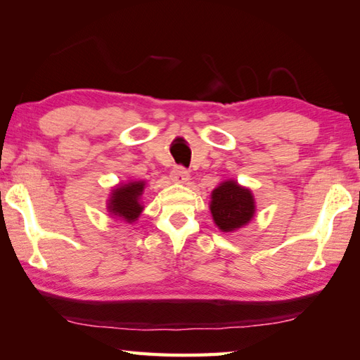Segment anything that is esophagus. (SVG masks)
Here are the masks:
<instances>
[{"label": "esophagus", "mask_w": 360, "mask_h": 360, "mask_svg": "<svg viewBox=\"0 0 360 360\" xmlns=\"http://www.w3.org/2000/svg\"><path fill=\"white\" fill-rule=\"evenodd\" d=\"M169 178H172V181L176 182V184H187V182L191 181V174H188L182 167H176L172 174H169Z\"/></svg>", "instance_id": "obj_1"}]
</instances>
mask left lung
Listing matches in <instances>:
<instances>
[{"mask_svg": "<svg viewBox=\"0 0 360 360\" xmlns=\"http://www.w3.org/2000/svg\"><path fill=\"white\" fill-rule=\"evenodd\" d=\"M210 211L212 221L224 233H233L252 221L255 200L252 191L240 186L235 179H227L211 192Z\"/></svg>", "mask_w": 360, "mask_h": 360, "instance_id": "1", "label": "left lung"}]
</instances>
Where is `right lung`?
Listing matches in <instances>:
<instances>
[{
	"instance_id": "right-lung-1",
	"label": "right lung",
	"mask_w": 360,
	"mask_h": 360,
	"mask_svg": "<svg viewBox=\"0 0 360 360\" xmlns=\"http://www.w3.org/2000/svg\"><path fill=\"white\" fill-rule=\"evenodd\" d=\"M144 187L146 181H127L114 186L106 203L109 216L115 221L135 224L144 210L141 203Z\"/></svg>"
}]
</instances>
